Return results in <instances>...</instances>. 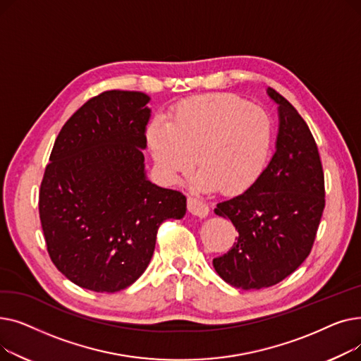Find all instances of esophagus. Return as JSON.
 I'll return each mask as SVG.
<instances>
[{
  "mask_svg": "<svg viewBox=\"0 0 361 361\" xmlns=\"http://www.w3.org/2000/svg\"><path fill=\"white\" fill-rule=\"evenodd\" d=\"M187 207H188V211L199 218H204L207 214H209V207H207V204L195 196H188Z\"/></svg>",
  "mask_w": 361,
  "mask_h": 361,
  "instance_id": "obj_1",
  "label": "esophagus"
}]
</instances>
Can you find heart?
Wrapping results in <instances>:
<instances>
[{
	"label": "heart",
	"mask_w": 361,
	"mask_h": 361,
	"mask_svg": "<svg viewBox=\"0 0 361 361\" xmlns=\"http://www.w3.org/2000/svg\"><path fill=\"white\" fill-rule=\"evenodd\" d=\"M272 140L267 111L226 93L200 94L178 104L168 124L155 120L147 143L155 162L171 178L196 166L203 188L241 192L260 176Z\"/></svg>",
	"instance_id": "obj_1"
}]
</instances>
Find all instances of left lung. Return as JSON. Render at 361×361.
<instances>
[{
    "instance_id": "left-lung-1",
    "label": "left lung",
    "mask_w": 361,
    "mask_h": 361,
    "mask_svg": "<svg viewBox=\"0 0 361 361\" xmlns=\"http://www.w3.org/2000/svg\"><path fill=\"white\" fill-rule=\"evenodd\" d=\"M275 154L257 180L238 196L216 204L238 235L228 253L214 259L218 275L241 290L272 287L309 256L325 207L324 169L306 121L281 94Z\"/></svg>"
}]
</instances>
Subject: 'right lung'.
I'll return each instance as SVG.
<instances>
[{
	"label": "right lung",
	"mask_w": 361,
	"mask_h": 361,
	"mask_svg": "<svg viewBox=\"0 0 361 361\" xmlns=\"http://www.w3.org/2000/svg\"><path fill=\"white\" fill-rule=\"evenodd\" d=\"M150 98L108 90L63 126L39 192L51 260L75 286L117 293L147 268L165 219L185 215V196L145 171Z\"/></svg>",
	"instance_id": "add662e5"
}]
</instances>
